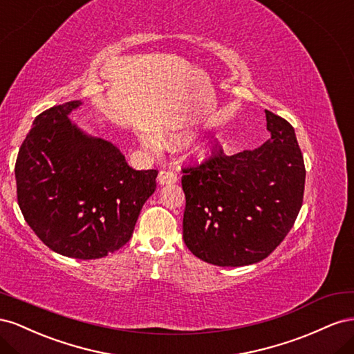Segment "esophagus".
Here are the masks:
<instances>
[{"label": "esophagus", "instance_id": "34e87169", "mask_svg": "<svg viewBox=\"0 0 354 354\" xmlns=\"http://www.w3.org/2000/svg\"><path fill=\"white\" fill-rule=\"evenodd\" d=\"M158 184L161 185H170V184H175L178 180V175L175 174L174 170L170 169H163L158 171Z\"/></svg>", "mask_w": 354, "mask_h": 354}]
</instances>
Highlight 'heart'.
Here are the masks:
<instances>
[{
    "label": "heart",
    "mask_w": 354,
    "mask_h": 354,
    "mask_svg": "<svg viewBox=\"0 0 354 354\" xmlns=\"http://www.w3.org/2000/svg\"><path fill=\"white\" fill-rule=\"evenodd\" d=\"M200 151H201V149H200Z\"/></svg>",
    "instance_id": "heart-1"
}]
</instances>
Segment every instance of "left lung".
<instances>
[{
  "instance_id": "1",
  "label": "left lung",
  "mask_w": 354,
  "mask_h": 354,
  "mask_svg": "<svg viewBox=\"0 0 354 354\" xmlns=\"http://www.w3.org/2000/svg\"><path fill=\"white\" fill-rule=\"evenodd\" d=\"M271 138L254 151L210 156L183 167L184 241L209 264L241 267L266 259L294 227L306 166L295 130L266 109Z\"/></svg>"
}]
</instances>
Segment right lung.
Instances as JSON below:
<instances>
[{"label":"right lung","mask_w":354,"mask_h":354,"mask_svg":"<svg viewBox=\"0 0 354 354\" xmlns=\"http://www.w3.org/2000/svg\"><path fill=\"white\" fill-rule=\"evenodd\" d=\"M80 104L52 106L34 120L15 166L17 203L47 248L96 259L132 237L158 170H135L117 147L84 135L68 118Z\"/></svg>","instance_id":"right-lung-1"}]
</instances>
